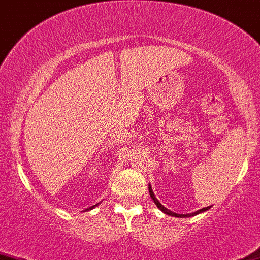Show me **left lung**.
Masks as SVG:
<instances>
[{
  "label": "left lung",
  "instance_id": "left-lung-1",
  "mask_svg": "<svg viewBox=\"0 0 260 260\" xmlns=\"http://www.w3.org/2000/svg\"><path fill=\"white\" fill-rule=\"evenodd\" d=\"M149 193H150V197L153 198V201H154V202H155V205L158 206V209H159V210H162V211L165 212V214H167V215H171V216H176V217H188V216H194V215L200 214V212H202V211H206V210H209V207H205V209H201V210H198V211L193 212V214L180 215V214H176V212H172V211H170V210H168V209H166L165 206H163L162 203L159 202V201L156 200V198H155V196H154V193H153V190H151V186H150V185H149Z\"/></svg>",
  "mask_w": 260,
  "mask_h": 260
}]
</instances>
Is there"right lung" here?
<instances>
[{
    "label": "right lung",
    "mask_w": 260,
    "mask_h": 260,
    "mask_svg": "<svg viewBox=\"0 0 260 260\" xmlns=\"http://www.w3.org/2000/svg\"><path fill=\"white\" fill-rule=\"evenodd\" d=\"M95 206V205H94ZM94 206H92V207H89V209H93V207H94Z\"/></svg>",
    "instance_id": "1"
}]
</instances>
